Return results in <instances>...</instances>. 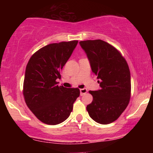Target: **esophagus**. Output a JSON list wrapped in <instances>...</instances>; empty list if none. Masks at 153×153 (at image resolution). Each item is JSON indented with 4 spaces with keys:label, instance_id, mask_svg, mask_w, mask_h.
Returning <instances> with one entry per match:
<instances>
[{
    "label": "esophagus",
    "instance_id": "obj_1",
    "mask_svg": "<svg viewBox=\"0 0 153 153\" xmlns=\"http://www.w3.org/2000/svg\"><path fill=\"white\" fill-rule=\"evenodd\" d=\"M80 96H83L84 94H85L87 93V89L86 88H82L80 89Z\"/></svg>",
    "mask_w": 153,
    "mask_h": 153
}]
</instances>
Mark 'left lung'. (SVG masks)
I'll return each instance as SVG.
<instances>
[{"instance_id":"obj_1","label":"left lung","mask_w":153,"mask_h":153,"mask_svg":"<svg viewBox=\"0 0 153 153\" xmlns=\"http://www.w3.org/2000/svg\"><path fill=\"white\" fill-rule=\"evenodd\" d=\"M80 45L90 61L92 72L100 80V90L89 91L93 101L86 109L95 122L110 124L120 117L129 103V66L121 52L103 40L80 41Z\"/></svg>"}]
</instances>
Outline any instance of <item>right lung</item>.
<instances>
[{
	"instance_id": "right-lung-1",
	"label": "right lung",
	"mask_w": 153,
	"mask_h": 153,
	"mask_svg": "<svg viewBox=\"0 0 153 153\" xmlns=\"http://www.w3.org/2000/svg\"><path fill=\"white\" fill-rule=\"evenodd\" d=\"M78 42L50 44L33 54L27 63L23 95L28 108L45 124L56 125L66 120L80 96L78 88H67L56 80Z\"/></svg>"
}]
</instances>
